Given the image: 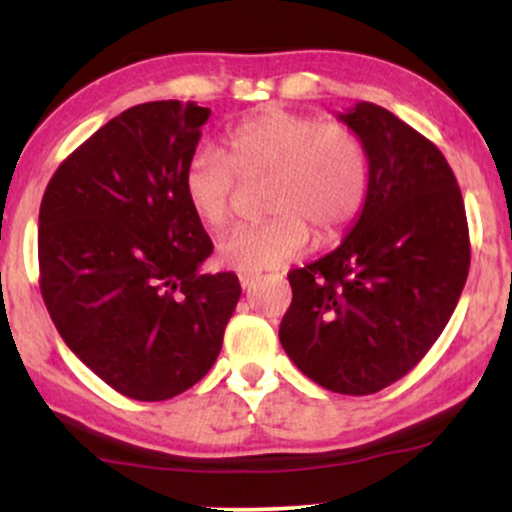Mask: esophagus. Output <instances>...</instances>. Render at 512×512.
<instances>
[{
	"mask_svg": "<svg viewBox=\"0 0 512 512\" xmlns=\"http://www.w3.org/2000/svg\"><path fill=\"white\" fill-rule=\"evenodd\" d=\"M238 279H240V286H243V289H250V286L255 284L257 276L255 274H238Z\"/></svg>",
	"mask_w": 512,
	"mask_h": 512,
	"instance_id": "1",
	"label": "esophagus"
}]
</instances>
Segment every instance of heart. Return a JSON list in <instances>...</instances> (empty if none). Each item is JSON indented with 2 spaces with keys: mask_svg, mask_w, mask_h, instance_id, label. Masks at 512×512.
<instances>
[{
  "mask_svg": "<svg viewBox=\"0 0 512 512\" xmlns=\"http://www.w3.org/2000/svg\"><path fill=\"white\" fill-rule=\"evenodd\" d=\"M219 151L197 149L182 170L187 207L219 231L233 214L240 182L264 180L260 223L233 228L216 243V260L260 274L298 257L311 231L332 240L363 209L370 187L368 146L342 122L264 108L223 132Z\"/></svg>",
  "mask_w": 512,
  "mask_h": 512,
  "instance_id": "heart-1",
  "label": "heart"
}]
</instances>
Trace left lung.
Instances as JSON below:
<instances>
[{"instance_id": "obj_1", "label": "left lung", "mask_w": 512, "mask_h": 512, "mask_svg": "<svg viewBox=\"0 0 512 512\" xmlns=\"http://www.w3.org/2000/svg\"><path fill=\"white\" fill-rule=\"evenodd\" d=\"M337 117L368 146V197L337 250L289 272L279 339L317 385L373 395L404 378L448 325L469 274V228L436 144L375 103Z\"/></svg>"}]
</instances>
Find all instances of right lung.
<instances>
[{
    "label": "right lung",
    "instance_id": "add662e5",
    "mask_svg": "<svg viewBox=\"0 0 512 512\" xmlns=\"http://www.w3.org/2000/svg\"><path fill=\"white\" fill-rule=\"evenodd\" d=\"M211 110L134 105L48 182L38 216L40 293L64 344L120 395L163 402L214 366L240 298L182 195Z\"/></svg>",
    "mask_w": 512,
    "mask_h": 512
}]
</instances>
